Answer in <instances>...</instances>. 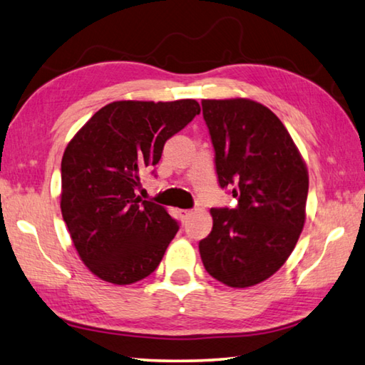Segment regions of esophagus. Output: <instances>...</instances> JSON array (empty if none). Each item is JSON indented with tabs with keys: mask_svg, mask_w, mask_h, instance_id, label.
<instances>
[{
	"mask_svg": "<svg viewBox=\"0 0 365 365\" xmlns=\"http://www.w3.org/2000/svg\"><path fill=\"white\" fill-rule=\"evenodd\" d=\"M190 215H192V210H180L181 219H187Z\"/></svg>",
	"mask_w": 365,
	"mask_h": 365,
	"instance_id": "esophagus-1",
	"label": "esophagus"
}]
</instances>
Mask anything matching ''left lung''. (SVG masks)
Wrapping results in <instances>:
<instances>
[{
    "label": "left lung",
    "instance_id": "1",
    "mask_svg": "<svg viewBox=\"0 0 365 365\" xmlns=\"http://www.w3.org/2000/svg\"><path fill=\"white\" fill-rule=\"evenodd\" d=\"M221 189L235 208H211L212 230L200 240L212 278L250 287L270 278L291 256L305 222L308 173L289 132L260 103L203 100Z\"/></svg>",
    "mask_w": 365,
    "mask_h": 365
}]
</instances>
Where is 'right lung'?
<instances>
[{
	"mask_svg": "<svg viewBox=\"0 0 365 365\" xmlns=\"http://www.w3.org/2000/svg\"><path fill=\"white\" fill-rule=\"evenodd\" d=\"M200 114L195 100L114 101L95 113L61 159V216L91 272L132 284L159 267L180 224L136 195L165 143ZM154 173V171H153Z\"/></svg>",
	"mask_w": 365,
	"mask_h": 365,
	"instance_id": "add662e5",
	"label": "right lung"
}]
</instances>
